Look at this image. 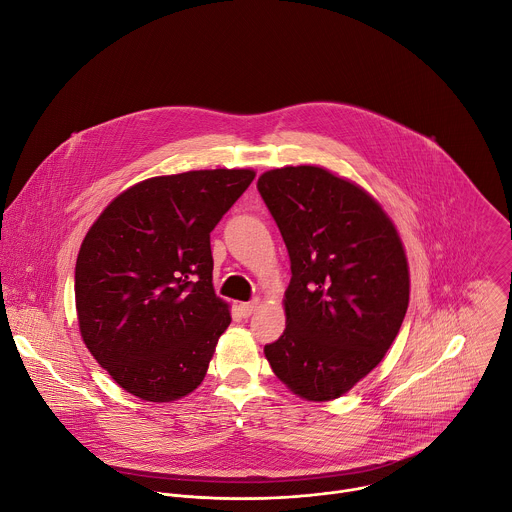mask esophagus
Listing matches in <instances>:
<instances>
[{"label":"esophagus","mask_w":512,"mask_h":512,"mask_svg":"<svg viewBox=\"0 0 512 512\" xmlns=\"http://www.w3.org/2000/svg\"><path fill=\"white\" fill-rule=\"evenodd\" d=\"M258 306H260V300H258V298H254L252 302H244V304H240V314H242L244 318H248V316H252V314L258 310Z\"/></svg>","instance_id":"1"}]
</instances>
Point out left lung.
Segmentation results:
<instances>
[{
  "label": "left lung",
  "instance_id": "1",
  "mask_svg": "<svg viewBox=\"0 0 512 512\" xmlns=\"http://www.w3.org/2000/svg\"><path fill=\"white\" fill-rule=\"evenodd\" d=\"M258 192L292 264L286 330L266 359L296 395L336 399L399 334L409 304L401 238L373 196L322 167L264 172Z\"/></svg>",
  "mask_w": 512,
  "mask_h": 512
}]
</instances>
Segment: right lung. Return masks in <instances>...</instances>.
<instances>
[{"label": "right lung", "mask_w": 512, "mask_h": 512, "mask_svg": "<svg viewBox=\"0 0 512 512\" xmlns=\"http://www.w3.org/2000/svg\"><path fill=\"white\" fill-rule=\"evenodd\" d=\"M254 176L216 169L147 178L89 228L75 264L79 330L125 391L167 403L202 383L232 320L212 288L210 232Z\"/></svg>", "instance_id": "add662e5"}]
</instances>
